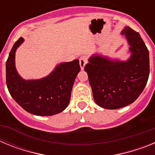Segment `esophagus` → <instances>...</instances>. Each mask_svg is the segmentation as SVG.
Masks as SVG:
<instances>
[{"label":"esophagus","mask_w":155,"mask_h":155,"mask_svg":"<svg viewBox=\"0 0 155 155\" xmlns=\"http://www.w3.org/2000/svg\"><path fill=\"white\" fill-rule=\"evenodd\" d=\"M87 63V58L86 56H83V57H81L80 60H79V64H80L81 69L84 70V67H85Z\"/></svg>","instance_id":"obj_1"}]
</instances>
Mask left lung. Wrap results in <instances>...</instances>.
Segmentation results:
<instances>
[{
	"instance_id": "1",
	"label": "left lung",
	"mask_w": 155,
	"mask_h": 155,
	"mask_svg": "<svg viewBox=\"0 0 155 155\" xmlns=\"http://www.w3.org/2000/svg\"><path fill=\"white\" fill-rule=\"evenodd\" d=\"M130 46L127 61L94 54L88 59L87 72L93 98L100 107H125L140 96L150 73L149 52L140 34L129 26L122 30Z\"/></svg>"
}]
</instances>
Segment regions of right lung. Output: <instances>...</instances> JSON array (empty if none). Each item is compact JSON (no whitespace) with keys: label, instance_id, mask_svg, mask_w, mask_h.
I'll list each match as a JSON object with an SVG mask.
<instances>
[{"label":"right lung","instance_id":"1","mask_svg":"<svg viewBox=\"0 0 155 155\" xmlns=\"http://www.w3.org/2000/svg\"><path fill=\"white\" fill-rule=\"evenodd\" d=\"M24 42L14 44L6 62V83L12 98L21 108L35 116H53L68 107L75 78L80 72L78 60L57 64L51 73L40 79L25 80L18 73L15 53Z\"/></svg>","mask_w":155,"mask_h":155}]
</instances>
